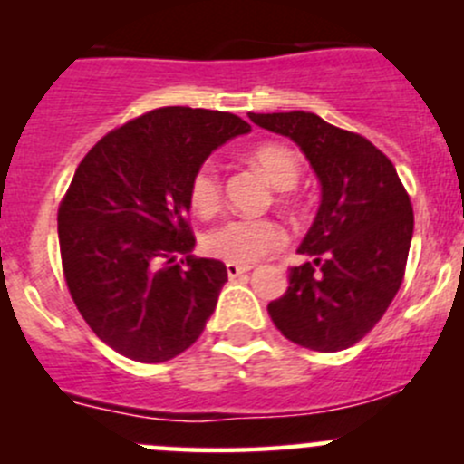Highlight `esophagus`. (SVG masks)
<instances>
[{"label": "esophagus", "mask_w": 464, "mask_h": 464, "mask_svg": "<svg viewBox=\"0 0 464 464\" xmlns=\"http://www.w3.org/2000/svg\"><path fill=\"white\" fill-rule=\"evenodd\" d=\"M251 271V266L249 265H233V262H228L227 265V274H228V278H240V276H245V274H249Z\"/></svg>", "instance_id": "obj_1"}]
</instances>
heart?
<instances>
[{"instance_id": "b5f03b06", "label": "heart", "mask_w": 464, "mask_h": 464, "mask_svg": "<svg viewBox=\"0 0 464 464\" xmlns=\"http://www.w3.org/2000/svg\"><path fill=\"white\" fill-rule=\"evenodd\" d=\"M251 161L260 168L276 190H292L298 184L303 163L292 148L280 143H265L254 150ZM190 208L199 218H210L222 204V184L218 168L204 163L195 170L188 188ZM283 228L271 219L233 218L218 224L204 236V251L213 258L233 262V265H251L265 254L283 245Z\"/></svg>"}]
</instances>
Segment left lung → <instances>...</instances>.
<instances>
[{
	"mask_svg": "<svg viewBox=\"0 0 464 464\" xmlns=\"http://www.w3.org/2000/svg\"><path fill=\"white\" fill-rule=\"evenodd\" d=\"M260 128L292 139L321 184V204L289 269V287L266 305L294 343L339 353L368 334L404 278L413 206L391 159L368 139L312 111L249 114Z\"/></svg>",
	"mask_w": 464,
	"mask_h": 464,
	"instance_id": "obj_1",
	"label": "left lung"
}]
</instances>
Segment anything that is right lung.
<instances>
[{
  "label": "right lung",
  "instance_id": "add662e5",
  "mask_svg": "<svg viewBox=\"0 0 464 464\" xmlns=\"http://www.w3.org/2000/svg\"><path fill=\"white\" fill-rule=\"evenodd\" d=\"M246 132L228 111L159 107L102 137L78 166L58 210L64 278L93 334L123 357L168 362L204 332L228 278L224 262L193 256L190 179Z\"/></svg>",
  "mask_w": 464,
  "mask_h": 464
}]
</instances>
